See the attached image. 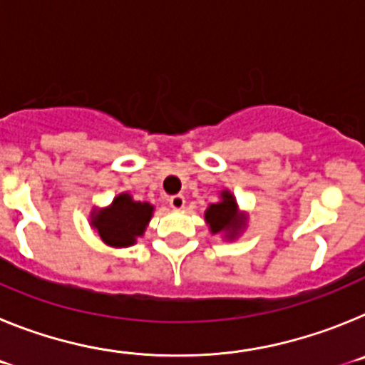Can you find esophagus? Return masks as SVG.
I'll use <instances>...</instances> for the list:
<instances>
[{
  "label": "esophagus",
  "instance_id": "esophagus-1",
  "mask_svg": "<svg viewBox=\"0 0 365 365\" xmlns=\"http://www.w3.org/2000/svg\"><path fill=\"white\" fill-rule=\"evenodd\" d=\"M168 201H170V206H172L173 210H182L186 205V199L182 195H172Z\"/></svg>",
  "mask_w": 365,
  "mask_h": 365
}]
</instances>
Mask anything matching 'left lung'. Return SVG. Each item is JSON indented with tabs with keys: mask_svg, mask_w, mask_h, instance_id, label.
<instances>
[{
	"mask_svg": "<svg viewBox=\"0 0 365 365\" xmlns=\"http://www.w3.org/2000/svg\"><path fill=\"white\" fill-rule=\"evenodd\" d=\"M205 219L212 234H225V237L234 240L245 228V215L237 210L235 197L228 190L221 192V201L210 205L205 212Z\"/></svg>",
	"mask_w": 365,
	"mask_h": 365,
	"instance_id": "left-lung-1",
	"label": "left lung"
}]
</instances>
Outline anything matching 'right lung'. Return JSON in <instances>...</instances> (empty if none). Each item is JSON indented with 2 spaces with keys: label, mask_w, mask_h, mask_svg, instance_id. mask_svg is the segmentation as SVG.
<instances>
[{
  "label": "right lung",
  "mask_w": 365,
  "mask_h": 365,
  "mask_svg": "<svg viewBox=\"0 0 365 365\" xmlns=\"http://www.w3.org/2000/svg\"><path fill=\"white\" fill-rule=\"evenodd\" d=\"M151 215L150 202L133 201L130 193H120L108 208L91 212V227L109 247H131L144 234Z\"/></svg>",
  "instance_id": "1"
}]
</instances>
